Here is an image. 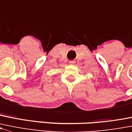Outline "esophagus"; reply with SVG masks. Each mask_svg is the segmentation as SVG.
Returning a JSON list of instances; mask_svg holds the SVG:
<instances>
[{"mask_svg": "<svg viewBox=\"0 0 132 132\" xmlns=\"http://www.w3.org/2000/svg\"><path fill=\"white\" fill-rule=\"evenodd\" d=\"M75 61H69V64H75Z\"/></svg>", "mask_w": 132, "mask_h": 132, "instance_id": "1", "label": "esophagus"}]
</instances>
